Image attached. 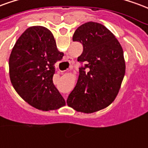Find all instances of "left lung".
<instances>
[{
	"mask_svg": "<svg viewBox=\"0 0 148 148\" xmlns=\"http://www.w3.org/2000/svg\"><path fill=\"white\" fill-rule=\"evenodd\" d=\"M73 40L83 45L77 61L85 64L66 103L77 111L93 113L109 106L119 93L125 73L123 49L107 27L95 22L80 26Z\"/></svg>",
	"mask_w": 148,
	"mask_h": 148,
	"instance_id": "left-lung-1",
	"label": "left lung"
}]
</instances>
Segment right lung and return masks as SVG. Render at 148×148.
<instances>
[{
  "mask_svg": "<svg viewBox=\"0 0 148 148\" xmlns=\"http://www.w3.org/2000/svg\"><path fill=\"white\" fill-rule=\"evenodd\" d=\"M52 32L30 27L18 38L9 57L12 85L22 98L38 110H56L66 102L52 82L55 63L62 60Z\"/></svg>",
  "mask_w": 148,
  "mask_h": 148,
  "instance_id": "obj_1",
  "label": "right lung"
}]
</instances>
